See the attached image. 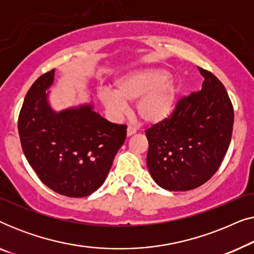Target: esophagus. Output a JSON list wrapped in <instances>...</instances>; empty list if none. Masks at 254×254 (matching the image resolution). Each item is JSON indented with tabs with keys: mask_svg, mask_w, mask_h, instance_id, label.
<instances>
[{
	"mask_svg": "<svg viewBox=\"0 0 254 254\" xmlns=\"http://www.w3.org/2000/svg\"><path fill=\"white\" fill-rule=\"evenodd\" d=\"M135 133H136V128L133 126L127 127V136H131V135H134Z\"/></svg>",
	"mask_w": 254,
	"mask_h": 254,
	"instance_id": "obj_1",
	"label": "esophagus"
}]
</instances>
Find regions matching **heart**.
Wrapping results in <instances>:
<instances>
[{
  "label": "heart",
  "instance_id": "b5f03b06",
  "mask_svg": "<svg viewBox=\"0 0 254 254\" xmlns=\"http://www.w3.org/2000/svg\"><path fill=\"white\" fill-rule=\"evenodd\" d=\"M113 91L103 90L99 99L111 117L119 119L126 103L136 102L137 116L147 124H158L171 116L176 107L177 88L164 70L131 71L114 82Z\"/></svg>",
  "mask_w": 254,
  "mask_h": 254
}]
</instances>
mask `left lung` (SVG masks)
Segmentation results:
<instances>
[{"mask_svg":"<svg viewBox=\"0 0 254 254\" xmlns=\"http://www.w3.org/2000/svg\"><path fill=\"white\" fill-rule=\"evenodd\" d=\"M197 69L204 78L202 89L182 97L168 119L145 130L149 172L169 190L203 185L230 145L235 116L230 97L213 72Z\"/></svg>","mask_w":254,"mask_h":254,"instance_id":"1","label":"left lung"}]
</instances>
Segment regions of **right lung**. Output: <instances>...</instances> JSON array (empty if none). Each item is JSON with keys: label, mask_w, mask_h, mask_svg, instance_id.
<instances>
[{"label": "right lung", "mask_w": 254, "mask_h": 254, "mask_svg": "<svg viewBox=\"0 0 254 254\" xmlns=\"http://www.w3.org/2000/svg\"><path fill=\"white\" fill-rule=\"evenodd\" d=\"M53 78L52 69L26 93L18 117L20 144L47 187L69 197L88 196L105 182L127 125L110 123L90 105L55 113L46 97Z\"/></svg>", "instance_id": "1"}]
</instances>
